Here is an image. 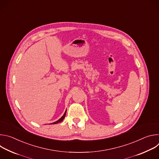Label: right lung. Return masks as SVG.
<instances>
[{"instance_id":"right-lung-1","label":"right lung","mask_w":159,"mask_h":159,"mask_svg":"<svg viewBox=\"0 0 159 159\" xmlns=\"http://www.w3.org/2000/svg\"><path fill=\"white\" fill-rule=\"evenodd\" d=\"M66 110L65 111V113H64V115H63V116H62L60 119H59L58 121H55V122H54V123H52V125H53V124H57V123H60V122L62 121L63 120V119H64V118H65V115H66Z\"/></svg>"}]
</instances>
